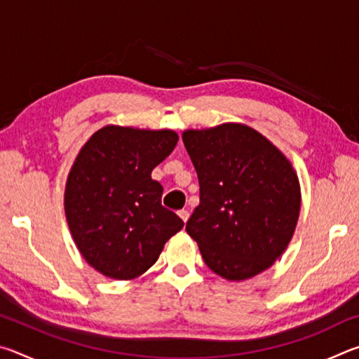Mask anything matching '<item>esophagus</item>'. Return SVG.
Listing matches in <instances>:
<instances>
[{"label": "esophagus", "mask_w": 359, "mask_h": 359, "mask_svg": "<svg viewBox=\"0 0 359 359\" xmlns=\"http://www.w3.org/2000/svg\"><path fill=\"white\" fill-rule=\"evenodd\" d=\"M179 214V217L182 218V220H184L185 223H187V220H188V217H190V214H188V210H185V209H182V210H179L177 212Z\"/></svg>", "instance_id": "obj_1"}]
</instances>
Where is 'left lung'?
I'll use <instances>...</instances> for the list:
<instances>
[{
    "mask_svg": "<svg viewBox=\"0 0 359 359\" xmlns=\"http://www.w3.org/2000/svg\"><path fill=\"white\" fill-rule=\"evenodd\" d=\"M196 169L199 204L187 222L204 263L228 280H245L285 252L301 210L291 163L258 131L223 123L182 135Z\"/></svg>",
    "mask_w": 359,
    "mask_h": 359,
    "instance_id": "left-lung-1",
    "label": "left lung"
}]
</instances>
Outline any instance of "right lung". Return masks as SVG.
<instances>
[{"label": "right lung", "mask_w": 359, "mask_h": 359, "mask_svg": "<svg viewBox=\"0 0 359 359\" xmlns=\"http://www.w3.org/2000/svg\"><path fill=\"white\" fill-rule=\"evenodd\" d=\"M179 141L171 130L104 126L85 142L65 190V214L79 252L102 276L139 277L184 222L161 205L154 168Z\"/></svg>", "instance_id": "1"}]
</instances>
